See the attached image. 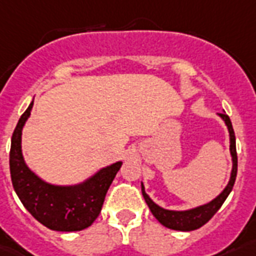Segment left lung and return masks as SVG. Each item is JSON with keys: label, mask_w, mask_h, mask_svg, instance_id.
<instances>
[{"label": "left lung", "mask_w": 256, "mask_h": 256, "mask_svg": "<svg viewBox=\"0 0 256 256\" xmlns=\"http://www.w3.org/2000/svg\"><path fill=\"white\" fill-rule=\"evenodd\" d=\"M223 120H224L226 126L228 128L230 132V150H231V156H232V172H231V178L227 184V187L223 190L220 195L215 198L212 202L196 207V208L188 210V211H168L162 207H159L158 204H155L150 199V196L146 195L144 191V186L142 184V192L146 203L148 204L152 215L158 219V220L167 228L178 230V231H194V230L200 228L202 226H204L215 214L219 211L222 207V204L224 203V200L227 199V196L230 195V192L232 191L234 184H235V179H236L238 172V155H236V142H235V132H234L232 124L230 120L228 114H219Z\"/></svg>", "instance_id": "left-lung-1"}]
</instances>
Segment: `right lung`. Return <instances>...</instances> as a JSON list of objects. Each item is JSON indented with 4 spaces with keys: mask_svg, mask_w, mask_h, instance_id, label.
<instances>
[{
    "mask_svg": "<svg viewBox=\"0 0 256 256\" xmlns=\"http://www.w3.org/2000/svg\"><path fill=\"white\" fill-rule=\"evenodd\" d=\"M32 106L20 118L12 136V184L24 207L41 224L54 231H81L96 220L108 188L122 167V162L102 168L85 183L73 187L52 186L40 179L26 167L21 152L22 126L30 116Z\"/></svg>",
    "mask_w": 256,
    "mask_h": 256,
    "instance_id": "1",
    "label": "right lung"
}]
</instances>
